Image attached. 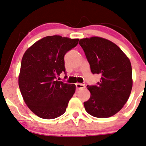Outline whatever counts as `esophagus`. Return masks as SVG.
Listing matches in <instances>:
<instances>
[{
	"label": "esophagus",
	"mask_w": 146,
	"mask_h": 146,
	"mask_svg": "<svg viewBox=\"0 0 146 146\" xmlns=\"http://www.w3.org/2000/svg\"><path fill=\"white\" fill-rule=\"evenodd\" d=\"M75 86H76V88H77V90H82L85 88V86L84 84H79V83H77V84H75Z\"/></svg>",
	"instance_id": "1"
}]
</instances>
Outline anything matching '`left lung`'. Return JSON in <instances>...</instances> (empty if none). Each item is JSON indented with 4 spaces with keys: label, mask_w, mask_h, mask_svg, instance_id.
<instances>
[{
    "label": "left lung",
    "mask_w": 146,
    "mask_h": 146,
    "mask_svg": "<svg viewBox=\"0 0 146 146\" xmlns=\"http://www.w3.org/2000/svg\"><path fill=\"white\" fill-rule=\"evenodd\" d=\"M93 74L100 75L98 86H87L90 98L84 103L85 109L97 118L117 114L129 98L133 86L129 58L117 44L98 36L80 39Z\"/></svg>",
    "instance_id": "8db88e82"
}]
</instances>
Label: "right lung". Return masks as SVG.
<instances>
[{"instance_id":"1","label":"right lung","mask_w":146,"mask_h":146,"mask_svg":"<svg viewBox=\"0 0 146 146\" xmlns=\"http://www.w3.org/2000/svg\"><path fill=\"white\" fill-rule=\"evenodd\" d=\"M78 42L56 35L46 36L24 53L18 79L19 89L24 102L38 117L52 119L65 112L75 85L59 82L56 77L65 72L64 54Z\"/></svg>"}]
</instances>
